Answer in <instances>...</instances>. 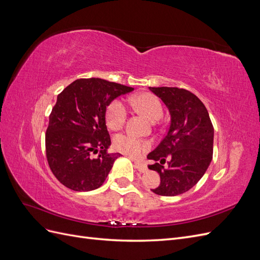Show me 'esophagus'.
I'll return each mask as SVG.
<instances>
[{
    "mask_svg": "<svg viewBox=\"0 0 260 260\" xmlns=\"http://www.w3.org/2000/svg\"><path fill=\"white\" fill-rule=\"evenodd\" d=\"M135 165H136V168L140 171V172H146L148 169H147V166L145 164L141 162V161H135Z\"/></svg>",
    "mask_w": 260,
    "mask_h": 260,
    "instance_id": "34e87169",
    "label": "esophagus"
}]
</instances>
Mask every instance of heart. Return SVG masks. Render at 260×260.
I'll list each match as a JSON object with an SVG mask.
<instances>
[{"label": "heart", "mask_w": 260, "mask_h": 260, "mask_svg": "<svg viewBox=\"0 0 260 260\" xmlns=\"http://www.w3.org/2000/svg\"><path fill=\"white\" fill-rule=\"evenodd\" d=\"M132 103L139 111L146 116L149 120L156 121L162 116V106L160 101L152 93H141L132 99ZM127 107L121 101L112 102L107 111V123L112 129H120L127 119ZM113 146L116 151L130 157H140L149 148L146 141L138 139L129 133H119L113 139Z\"/></svg>", "instance_id": "heart-1"}]
</instances>
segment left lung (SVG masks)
Returning <instances> with one entry per match:
<instances>
[{
  "label": "left lung",
  "mask_w": 260,
  "mask_h": 260,
  "mask_svg": "<svg viewBox=\"0 0 260 260\" xmlns=\"http://www.w3.org/2000/svg\"><path fill=\"white\" fill-rule=\"evenodd\" d=\"M170 113L167 135L147 155L155 161L148 168L157 171L159 185L153 188L162 196L180 195L192 188L205 174L212 159L214 127L202 101L190 91L179 88H149ZM171 157L168 167L162 165ZM159 160L160 164L156 162Z\"/></svg>",
  "instance_id": "obj_1"
}]
</instances>
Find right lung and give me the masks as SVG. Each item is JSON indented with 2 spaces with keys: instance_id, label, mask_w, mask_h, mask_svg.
Returning <instances> with one entry per match:
<instances>
[{
  "instance_id": "obj_1",
  "label": "right lung",
  "mask_w": 260,
  "mask_h": 260,
  "mask_svg": "<svg viewBox=\"0 0 260 260\" xmlns=\"http://www.w3.org/2000/svg\"><path fill=\"white\" fill-rule=\"evenodd\" d=\"M135 89L100 78L78 79L58 94L45 133L49 166L61 184L88 192L104 183L119 153H108L106 107Z\"/></svg>"
}]
</instances>
